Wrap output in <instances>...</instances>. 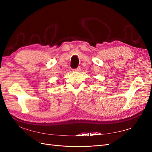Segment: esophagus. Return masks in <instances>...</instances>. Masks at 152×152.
I'll use <instances>...</instances> for the list:
<instances>
[{
  "instance_id": "esophagus-1",
  "label": "esophagus",
  "mask_w": 152,
  "mask_h": 152,
  "mask_svg": "<svg viewBox=\"0 0 152 152\" xmlns=\"http://www.w3.org/2000/svg\"><path fill=\"white\" fill-rule=\"evenodd\" d=\"M73 72H80V67H78L77 68H75L73 70Z\"/></svg>"
}]
</instances>
